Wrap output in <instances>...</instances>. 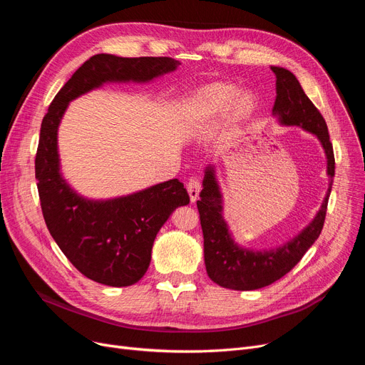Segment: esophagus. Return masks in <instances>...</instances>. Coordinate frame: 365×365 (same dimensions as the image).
<instances>
[{"mask_svg": "<svg viewBox=\"0 0 365 365\" xmlns=\"http://www.w3.org/2000/svg\"><path fill=\"white\" fill-rule=\"evenodd\" d=\"M201 192V183L197 179H190L187 182V194L190 198V202H195Z\"/></svg>", "mask_w": 365, "mask_h": 365, "instance_id": "esophagus-1", "label": "esophagus"}]
</instances>
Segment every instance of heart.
<instances>
[{
    "label": "heart",
    "instance_id": "obj_1",
    "mask_svg": "<svg viewBox=\"0 0 365 365\" xmlns=\"http://www.w3.org/2000/svg\"><path fill=\"white\" fill-rule=\"evenodd\" d=\"M232 103L229 104L228 102ZM226 105L227 121L237 127L244 123L256 108V99L252 93L238 91L232 84L213 83L201 88L192 101V108L198 113L200 120H210L219 113Z\"/></svg>",
    "mask_w": 365,
    "mask_h": 365
}]
</instances>
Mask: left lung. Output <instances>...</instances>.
I'll return each instance as SVG.
<instances>
[{
    "label": "left lung",
    "instance_id": "1",
    "mask_svg": "<svg viewBox=\"0 0 365 365\" xmlns=\"http://www.w3.org/2000/svg\"><path fill=\"white\" fill-rule=\"evenodd\" d=\"M277 76V98L272 115L281 125L300 127L312 133L321 142L327 157L329 189L312 222L277 248L253 250L235 242L223 217V197L213 165L205 168L202 190L197 207L204 235V262L213 282L225 289L248 292L269 285L289 274L319 237L334 178V153L325 120L304 94L300 83L289 69L271 66Z\"/></svg>",
    "mask_w": 365,
    "mask_h": 365
}]
</instances>
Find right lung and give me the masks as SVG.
<instances>
[{
  "label": "right lung",
  "instance_id": "1",
  "mask_svg": "<svg viewBox=\"0 0 365 365\" xmlns=\"http://www.w3.org/2000/svg\"><path fill=\"white\" fill-rule=\"evenodd\" d=\"M171 57L96 54L56 94L41 123L35 179L48 231L84 277L110 287L138 282L148 271L152 245L178 207L189 204L183 183L171 179L110 200L76 194L61 173L57 130L71 101L105 83H149L176 71Z\"/></svg>",
  "mask_w": 365,
  "mask_h": 365
}]
</instances>
